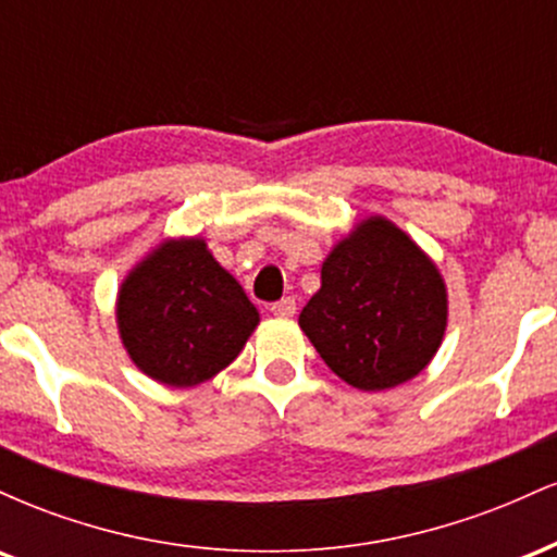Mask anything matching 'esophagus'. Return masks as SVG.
Masks as SVG:
<instances>
[{"instance_id":"obj_1","label":"esophagus","mask_w":557,"mask_h":557,"mask_svg":"<svg viewBox=\"0 0 557 557\" xmlns=\"http://www.w3.org/2000/svg\"><path fill=\"white\" fill-rule=\"evenodd\" d=\"M272 314L277 319H290L293 314H296V298H283L277 300V304H272Z\"/></svg>"}]
</instances>
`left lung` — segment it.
Instances as JSON below:
<instances>
[{"mask_svg": "<svg viewBox=\"0 0 557 557\" xmlns=\"http://www.w3.org/2000/svg\"><path fill=\"white\" fill-rule=\"evenodd\" d=\"M298 324L343 382L380 393L430 367L447 327V285L411 235L363 216L322 261V287Z\"/></svg>", "mask_w": 557, "mask_h": 557, "instance_id": "1", "label": "left lung"}]
</instances>
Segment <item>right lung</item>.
<instances>
[{
	"instance_id": "right-lung-1",
	"label": "right lung",
	"mask_w": 557,
	"mask_h": 557,
	"mask_svg": "<svg viewBox=\"0 0 557 557\" xmlns=\"http://www.w3.org/2000/svg\"><path fill=\"white\" fill-rule=\"evenodd\" d=\"M117 332L131 361L168 387H196L230 367L259 311L201 235L159 240L117 287Z\"/></svg>"
}]
</instances>
